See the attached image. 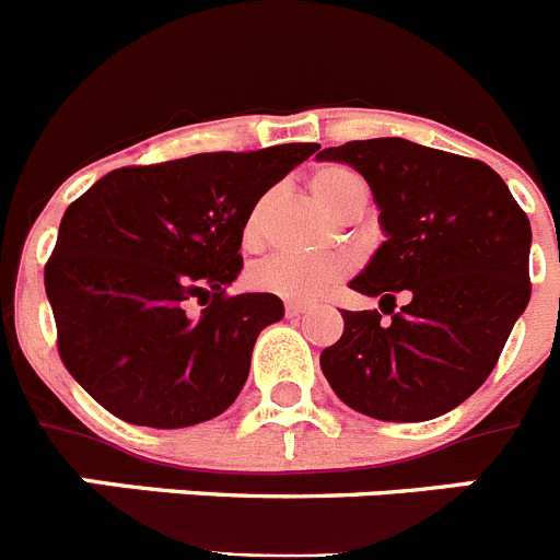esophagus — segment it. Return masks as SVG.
<instances>
[{"mask_svg": "<svg viewBox=\"0 0 560 560\" xmlns=\"http://www.w3.org/2000/svg\"><path fill=\"white\" fill-rule=\"evenodd\" d=\"M303 314H308V305L305 303H285V316H291V319H294V316H303Z\"/></svg>", "mask_w": 560, "mask_h": 560, "instance_id": "obj_1", "label": "esophagus"}]
</instances>
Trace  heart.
<instances>
[{"instance_id": "obj_1", "label": "heart", "mask_w": 560, "mask_h": 560, "mask_svg": "<svg viewBox=\"0 0 560 560\" xmlns=\"http://www.w3.org/2000/svg\"><path fill=\"white\" fill-rule=\"evenodd\" d=\"M311 196L316 205L323 207L328 215L336 221L348 219L353 212H361L368 207V185L355 176L353 171L341 165H325L308 179ZM264 215H266V199L255 201L244 219V244L257 246L260 235H264ZM348 275V260L336 255H294V252H280L249 271V285L266 294H277L291 303H311L316 296H323L325 291L341 283Z\"/></svg>"}]
</instances>
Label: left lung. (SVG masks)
<instances>
[{"label":"left lung","mask_w":560,"mask_h":560,"mask_svg":"<svg viewBox=\"0 0 560 560\" xmlns=\"http://www.w3.org/2000/svg\"><path fill=\"white\" fill-rule=\"evenodd\" d=\"M368 179L384 244L350 280L378 311H341L319 364L350 409L415 423L452 412L491 375L530 303V221L497 171L400 137L316 153ZM405 305L394 311V296Z\"/></svg>","instance_id":"1"}]
</instances>
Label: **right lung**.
Masks as SVG:
<instances>
[{"label": "right lung", "mask_w": 560, "mask_h": 560, "mask_svg": "<svg viewBox=\"0 0 560 560\" xmlns=\"http://www.w3.org/2000/svg\"><path fill=\"white\" fill-rule=\"evenodd\" d=\"M316 148L120 167L67 207L44 289L58 353L103 409L151 429L196 427L230 409L257 336L283 319L280 296H226L244 269V219Z\"/></svg>", "instance_id": "right-lung-1"}]
</instances>
